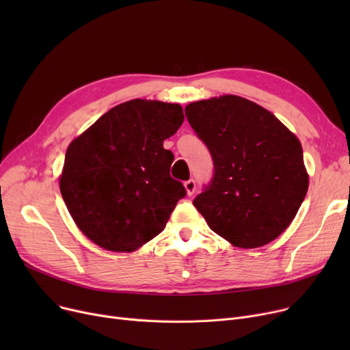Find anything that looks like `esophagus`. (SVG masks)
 <instances>
[{"label":"esophagus","mask_w":350,"mask_h":350,"mask_svg":"<svg viewBox=\"0 0 350 350\" xmlns=\"http://www.w3.org/2000/svg\"><path fill=\"white\" fill-rule=\"evenodd\" d=\"M196 181L194 180H189L185 183V189L187 191V196H193L196 193Z\"/></svg>","instance_id":"esophagus-1"}]
</instances>
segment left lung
Wrapping results in <instances>:
<instances>
[{"label":"left lung","instance_id":"left-lung-1","mask_svg":"<svg viewBox=\"0 0 350 350\" xmlns=\"http://www.w3.org/2000/svg\"><path fill=\"white\" fill-rule=\"evenodd\" d=\"M186 116L214 163L194 207L235 247L258 248L275 240L308 191L298 137L267 109L235 95L193 102Z\"/></svg>","mask_w":350,"mask_h":350}]
</instances>
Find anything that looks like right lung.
I'll return each instance as SVG.
<instances>
[{
    "mask_svg": "<svg viewBox=\"0 0 350 350\" xmlns=\"http://www.w3.org/2000/svg\"><path fill=\"white\" fill-rule=\"evenodd\" d=\"M185 120L178 103L133 99L69 144L59 189L78 228L99 247L131 252L159 235L186 196L163 142Z\"/></svg>",
    "mask_w": 350,
    "mask_h": 350,
    "instance_id": "1",
    "label": "right lung"
}]
</instances>
